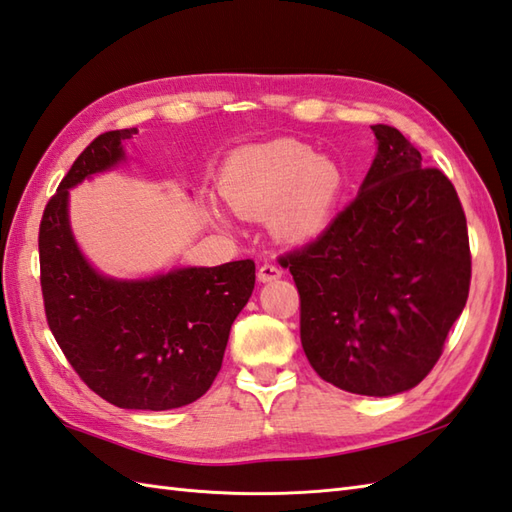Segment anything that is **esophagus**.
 Listing matches in <instances>:
<instances>
[{
	"mask_svg": "<svg viewBox=\"0 0 512 512\" xmlns=\"http://www.w3.org/2000/svg\"><path fill=\"white\" fill-rule=\"evenodd\" d=\"M281 275H284V270H281L277 264H273V262H266V264H262L259 266V273H257V279L259 281H275V279H279Z\"/></svg>",
	"mask_w": 512,
	"mask_h": 512,
	"instance_id": "34e87169",
	"label": "esophagus"
}]
</instances>
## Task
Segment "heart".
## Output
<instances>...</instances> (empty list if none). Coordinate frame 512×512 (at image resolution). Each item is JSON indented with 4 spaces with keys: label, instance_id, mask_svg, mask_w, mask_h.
I'll return each instance as SVG.
<instances>
[{
    "label": "heart",
    "instance_id": "obj_1",
    "mask_svg": "<svg viewBox=\"0 0 512 512\" xmlns=\"http://www.w3.org/2000/svg\"><path fill=\"white\" fill-rule=\"evenodd\" d=\"M224 200L242 215L275 211V231L303 242L328 226L343 191V171L292 138L237 149L222 167ZM215 217H222L215 211Z\"/></svg>",
    "mask_w": 512,
    "mask_h": 512
}]
</instances>
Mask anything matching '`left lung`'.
Returning <instances> with one entry per match:
<instances>
[{
    "instance_id": "8db88e82",
    "label": "left lung",
    "mask_w": 512,
    "mask_h": 512,
    "mask_svg": "<svg viewBox=\"0 0 512 512\" xmlns=\"http://www.w3.org/2000/svg\"><path fill=\"white\" fill-rule=\"evenodd\" d=\"M372 132L378 151L356 198L281 266L314 372L352 394L394 396L438 363L469 299L471 248L451 180L422 167L396 127Z\"/></svg>"
}]
</instances>
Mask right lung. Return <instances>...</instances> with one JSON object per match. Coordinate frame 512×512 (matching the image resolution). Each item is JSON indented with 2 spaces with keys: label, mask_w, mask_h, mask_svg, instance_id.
I'll return each mask as SVG.
<instances>
[{
  "label": "right lung",
  "mask_w": 512,
  "mask_h": 512,
  "mask_svg": "<svg viewBox=\"0 0 512 512\" xmlns=\"http://www.w3.org/2000/svg\"><path fill=\"white\" fill-rule=\"evenodd\" d=\"M136 127L96 136L65 173L39 226L43 308L50 332L94 394L121 409L165 411L206 394L228 332L255 288V262L178 268L151 279H112L76 246L70 189L125 160Z\"/></svg>",
  "instance_id": "1"
}]
</instances>
